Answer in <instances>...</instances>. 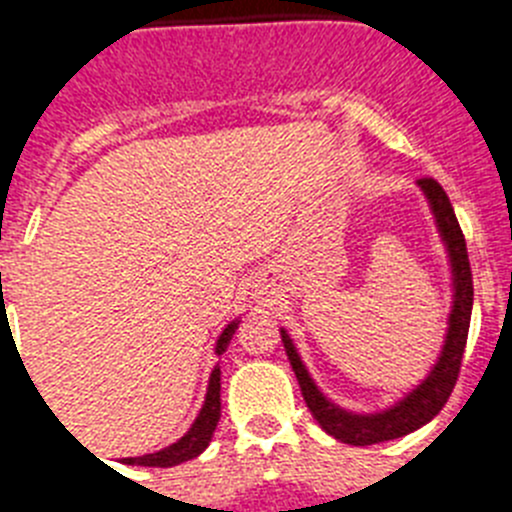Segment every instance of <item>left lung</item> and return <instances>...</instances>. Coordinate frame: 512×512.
<instances>
[{"instance_id":"left-lung-1","label":"left lung","mask_w":512,"mask_h":512,"mask_svg":"<svg viewBox=\"0 0 512 512\" xmlns=\"http://www.w3.org/2000/svg\"><path fill=\"white\" fill-rule=\"evenodd\" d=\"M418 187L423 189L425 200L431 205L433 217H436L438 233H441L446 251H449L451 261V277H454V305H451L449 315V330H446V341H443L441 356L433 364L431 374L415 387L413 392L402 397L397 405L382 410V413H351V410L338 408L336 402H330L323 392L318 390V384L312 382L310 372L302 364L300 354H297L295 343L289 338L287 330L282 328V343L284 351L289 356V364L295 369V377L300 382L302 397H305L307 408H310L312 418L318 420L320 428L330 433L333 438L351 446H372V443L392 441V438H402L408 433L418 431L420 425L431 423L441 408L449 402L454 384L459 379L461 359H464V348H467L469 336V320H472V302H474V284H472V269H469L467 256V241L459 228V220L454 215L449 197L443 192L441 184L436 179H418Z\"/></svg>"}]
</instances>
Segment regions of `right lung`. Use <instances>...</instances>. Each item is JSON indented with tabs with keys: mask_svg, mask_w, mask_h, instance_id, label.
Listing matches in <instances>:
<instances>
[{
	"mask_svg": "<svg viewBox=\"0 0 512 512\" xmlns=\"http://www.w3.org/2000/svg\"><path fill=\"white\" fill-rule=\"evenodd\" d=\"M235 328H238V320H233V323L220 333L215 346L217 356L225 354V348H228ZM217 420H220V366L212 369L210 384H207L205 405H202L200 415H197V420L192 423V428H189L179 441L166 446V449L146 456H130V459H122V464H130V467H176V464H182V461L194 459V456H200L202 451L210 446L212 433H215L217 428Z\"/></svg>",
	"mask_w": 512,
	"mask_h": 512,
	"instance_id": "1",
	"label": "right lung"
}]
</instances>
